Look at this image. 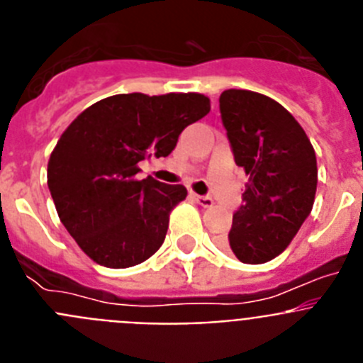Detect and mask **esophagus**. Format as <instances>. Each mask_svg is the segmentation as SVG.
<instances>
[{"label": "esophagus", "mask_w": 363, "mask_h": 363, "mask_svg": "<svg viewBox=\"0 0 363 363\" xmlns=\"http://www.w3.org/2000/svg\"><path fill=\"white\" fill-rule=\"evenodd\" d=\"M194 200L198 201V205H201V207H213V198L211 196H200V194H194Z\"/></svg>", "instance_id": "esophagus-1"}]
</instances>
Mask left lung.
<instances>
[{"label":"left lung","mask_w":363,"mask_h":363,"mask_svg":"<svg viewBox=\"0 0 363 363\" xmlns=\"http://www.w3.org/2000/svg\"><path fill=\"white\" fill-rule=\"evenodd\" d=\"M221 123L236 165L249 182L221 245L243 264L277 258L314 203L318 169L306 130L269 96L229 89L220 96Z\"/></svg>","instance_id":"1"}]
</instances>
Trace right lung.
<instances>
[{
	"mask_svg": "<svg viewBox=\"0 0 363 363\" xmlns=\"http://www.w3.org/2000/svg\"><path fill=\"white\" fill-rule=\"evenodd\" d=\"M209 111V98L196 92H133L99 99L67 127L47 184L62 223L96 264L133 267L162 247L169 214L187 189L136 179L138 163L169 156L182 130Z\"/></svg>",
	"mask_w": 363,
	"mask_h": 363,
	"instance_id": "obj_1",
	"label": "right lung"
}]
</instances>
